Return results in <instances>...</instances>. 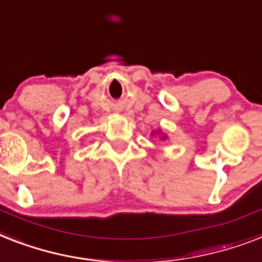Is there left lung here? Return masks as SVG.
<instances>
[{
  "label": "left lung",
  "mask_w": 262,
  "mask_h": 262,
  "mask_svg": "<svg viewBox=\"0 0 262 262\" xmlns=\"http://www.w3.org/2000/svg\"><path fill=\"white\" fill-rule=\"evenodd\" d=\"M152 135H155V132H153ZM159 135H160V133H159ZM165 138H167V136H163V140H165Z\"/></svg>",
  "instance_id": "obj_1"
}]
</instances>
